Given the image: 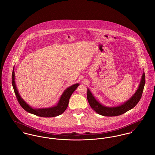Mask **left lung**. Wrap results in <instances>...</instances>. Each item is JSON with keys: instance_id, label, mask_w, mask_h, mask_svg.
Here are the masks:
<instances>
[{"instance_id": "obj_1", "label": "left lung", "mask_w": 155, "mask_h": 155, "mask_svg": "<svg viewBox=\"0 0 155 155\" xmlns=\"http://www.w3.org/2000/svg\"><path fill=\"white\" fill-rule=\"evenodd\" d=\"M145 74L143 72L138 87L133 95L125 102L116 106H106L98 101L88 88L87 99L91 108L98 114L104 116H116L133 109L139 102L145 85Z\"/></svg>"}]
</instances>
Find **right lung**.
<instances>
[{
    "mask_svg": "<svg viewBox=\"0 0 155 155\" xmlns=\"http://www.w3.org/2000/svg\"><path fill=\"white\" fill-rule=\"evenodd\" d=\"M15 72H14V67L12 70V84L14 90L15 95L17 98L22 108L27 111L28 113L33 114L35 115L44 117H55L61 114L64 111L66 110L68 104L69 99L73 93V92L76 90V89L78 87L79 84H74L68 88H67L61 95L60 97V99L57 103L56 105L50 107H45V108H33L28 104L21 97L18 90L17 87L15 83Z\"/></svg>",
    "mask_w": 155,
    "mask_h": 155,
    "instance_id": "add662e5",
    "label": "right lung"
}]
</instances>
